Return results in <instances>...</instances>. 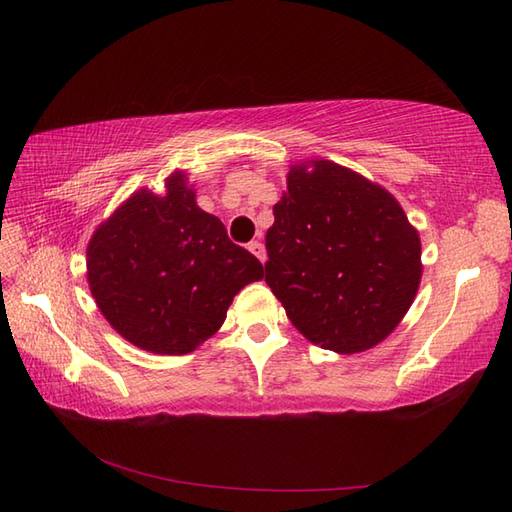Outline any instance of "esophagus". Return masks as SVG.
I'll return each mask as SVG.
<instances>
[{"mask_svg": "<svg viewBox=\"0 0 512 512\" xmlns=\"http://www.w3.org/2000/svg\"><path fill=\"white\" fill-rule=\"evenodd\" d=\"M248 250L259 259V262H262V264L266 262V248H264L262 242H259V239H255V242H250V244H248Z\"/></svg>", "mask_w": 512, "mask_h": 512, "instance_id": "1", "label": "esophagus"}]
</instances>
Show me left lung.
Masks as SVG:
<instances>
[{"instance_id":"left-lung-1","label":"left lung","mask_w":512,"mask_h":512,"mask_svg":"<svg viewBox=\"0 0 512 512\" xmlns=\"http://www.w3.org/2000/svg\"><path fill=\"white\" fill-rule=\"evenodd\" d=\"M266 233V284L323 350L354 354L405 317L420 284V237L391 195L317 160L292 167Z\"/></svg>"}]
</instances>
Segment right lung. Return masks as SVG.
Listing matches in <instances>:
<instances>
[{
	"instance_id": "add662e5",
	"label": "right lung",
	"mask_w": 512,
	"mask_h": 512,
	"mask_svg": "<svg viewBox=\"0 0 512 512\" xmlns=\"http://www.w3.org/2000/svg\"><path fill=\"white\" fill-rule=\"evenodd\" d=\"M264 268L195 204L184 173L167 195L136 191L88 246V281L103 317L129 343L187 354L226 319L233 297Z\"/></svg>"
}]
</instances>
